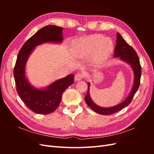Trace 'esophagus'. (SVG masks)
Returning <instances> with one entry per match:
<instances>
[{
	"label": "esophagus",
	"instance_id": "esophagus-1",
	"mask_svg": "<svg viewBox=\"0 0 154 154\" xmlns=\"http://www.w3.org/2000/svg\"><path fill=\"white\" fill-rule=\"evenodd\" d=\"M84 77H85V74L84 73L78 72L76 74L75 76H74V79H75L76 81H79V80H81L82 79L84 78Z\"/></svg>",
	"mask_w": 154,
	"mask_h": 154
}]
</instances>
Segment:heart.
Listing matches in <instances>:
<instances>
[{"label": "heart", "instance_id": "heart-1", "mask_svg": "<svg viewBox=\"0 0 154 154\" xmlns=\"http://www.w3.org/2000/svg\"><path fill=\"white\" fill-rule=\"evenodd\" d=\"M112 48V42L110 38L96 35L78 40L74 45L73 52L79 58L88 57L94 53V62L100 63L108 57Z\"/></svg>", "mask_w": 154, "mask_h": 154}]
</instances>
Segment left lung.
Instances as JSON below:
<instances>
[{"instance_id":"1","label":"left lung","mask_w":154,"mask_h":154,"mask_svg":"<svg viewBox=\"0 0 154 154\" xmlns=\"http://www.w3.org/2000/svg\"><path fill=\"white\" fill-rule=\"evenodd\" d=\"M114 57H120V58L124 60L126 62L128 63L132 66L134 71V84L130 94L123 102L110 108H103L96 105L93 102L89 94V83H88V89L87 94L85 97V101L87 105L94 111L95 112L101 115H110L124 109L127 106L133 99L136 92L138 90L140 85L141 76V66L139 62V59L136 51L131 45H130L126 42L119 32L117 33V40H116V45L114 49Z\"/></svg>"}]
</instances>
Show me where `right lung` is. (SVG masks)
<instances>
[{
	"mask_svg": "<svg viewBox=\"0 0 154 154\" xmlns=\"http://www.w3.org/2000/svg\"><path fill=\"white\" fill-rule=\"evenodd\" d=\"M62 29L53 25L42 27L26 42L17 56L13 70L16 89L25 105L36 114L52 113L59 106L65 90L74 83V75L70 74L54 82L46 89L39 90L31 86L25 76L27 59L35 46L47 42L62 41Z\"/></svg>",
	"mask_w": 154,
	"mask_h": 154,
	"instance_id": "add662e5",
	"label": "right lung"
}]
</instances>
